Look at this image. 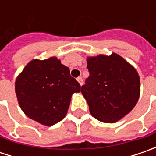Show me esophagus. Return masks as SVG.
I'll return each instance as SVG.
<instances>
[{
	"mask_svg": "<svg viewBox=\"0 0 156 156\" xmlns=\"http://www.w3.org/2000/svg\"><path fill=\"white\" fill-rule=\"evenodd\" d=\"M77 81L79 82V84H80L81 86L83 84V80H82V78H81V77H78V78H77Z\"/></svg>",
	"mask_w": 156,
	"mask_h": 156,
	"instance_id": "esophagus-1",
	"label": "esophagus"
}]
</instances>
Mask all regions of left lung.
<instances>
[{
    "instance_id": "8db88e82",
    "label": "left lung",
    "mask_w": 156,
    "mask_h": 156,
    "mask_svg": "<svg viewBox=\"0 0 156 156\" xmlns=\"http://www.w3.org/2000/svg\"><path fill=\"white\" fill-rule=\"evenodd\" d=\"M89 77L81 92L92 116L115 123L126 116L137 103L141 83L137 70L115 53L87 58Z\"/></svg>"
}]
</instances>
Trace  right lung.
Masks as SVG:
<instances>
[{
    "label": "right lung",
    "instance_id": "add662e5",
    "mask_svg": "<svg viewBox=\"0 0 156 156\" xmlns=\"http://www.w3.org/2000/svg\"><path fill=\"white\" fill-rule=\"evenodd\" d=\"M15 88L23 113L44 126L62 121L68 113L73 94L81 91L69 68L55 56L30 61L17 76Z\"/></svg>",
    "mask_w": 156,
    "mask_h": 156
}]
</instances>
